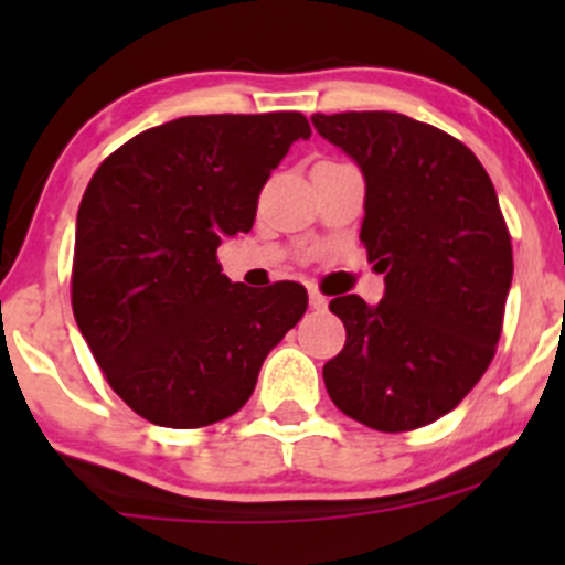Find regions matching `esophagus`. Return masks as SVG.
<instances>
[{"label": "esophagus", "mask_w": 565, "mask_h": 565, "mask_svg": "<svg viewBox=\"0 0 565 565\" xmlns=\"http://www.w3.org/2000/svg\"><path fill=\"white\" fill-rule=\"evenodd\" d=\"M327 305H329V300L321 295V291L310 289V308H313V310H327Z\"/></svg>", "instance_id": "esophagus-1"}]
</instances>
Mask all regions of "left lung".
<instances>
[{
  "label": "left lung",
  "instance_id": "left-lung-1",
  "mask_svg": "<svg viewBox=\"0 0 565 565\" xmlns=\"http://www.w3.org/2000/svg\"><path fill=\"white\" fill-rule=\"evenodd\" d=\"M361 167V242L385 297H334L345 348L323 364L355 423L404 433L449 414L483 377L502 334L512 244L497 191L465 142L393 111L313 114Z\"/></svg>",
  "mask_w": 565,
  "mask_h": 565
}]
</instances>
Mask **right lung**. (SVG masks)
I'll return each mask as SVG.
<instances>
[{"instance_id": "right-lung-1", "label": "right lung", "mask_w": 565, "mask_h": 565, "mask_svg": "<svg viewBox=\"0 0 565 565\" xmlns=\"http://www.w3.org/2000/svg\"><path fill=\"white\" fill-rule=\"evenodd\" d=\"M308 138L297 111L183 116L135 135L89 180L74 319L108 385L148 423L185 430L236 414L302 319V284H233L217 246L252 231L265 180Z\"/></svg>"}]
</instances>
